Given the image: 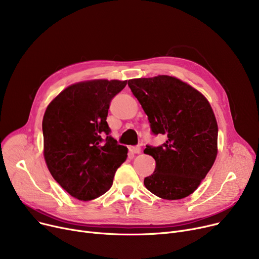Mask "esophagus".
Returning a JSON list of instances; mask_svg holds the SVG:
<instances>
[{
	"mask_svg": "<svg viewBox=\"0 0 259 259\" xmlns=\"http://www.w3.org/2000/svg\"><path fill=\"white\" fill-rule=\"evenodd\" d=\"M129 151H130L132 154H138V153L141 152V147H140V146L130 147V148H129Z\"/></svg>",
	"mask_w": 259,
	"mask_h": 259,
	"instance_id": "34e87169",
	"label": "esophagus"
}]
</instances>
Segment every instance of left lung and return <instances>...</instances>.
Returning <instances> with one entry per match:
<instances>
[{
    "mask_svg": "<svg viewBox=\"0 0 259 259\" xmlns=\"http://www.w3.org/2000/svg\"><path fill=\"white\" fill-rule=\"evenodd\" d=\"M154 135L167 141L147 145L144 153L155 159V170L144 180L154 195L169 200L192 194L212 168L217 155L219 127L203 95L169 75L128 80Z\"/></svg>",
    "mask_w": 259,
    "mask_h": 259,
    "instance_id": "obj_1",
    "label": "left lung"
}]
</instances>
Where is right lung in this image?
Wrapping results in <instances>:
<instances>
[{
    "mask_svg": "<svg viewBox=\"0 0 259 259\" xmlns=\"http://www.w3.org/2000/svg\"><path fill=\"white\" fill-rule=\"evenodd\" d=\"M127 80L95 79L71 85L47 107L43 118L44 157L60 186L79 200L111 188L128 149L111 137L107 122L112 99Z\"/></svg>",
    "mask_w": 259,
    "mask_h": 259,
    "instance_id": "right-lung-1",
    "label": "right lung"
}]
</instances>
